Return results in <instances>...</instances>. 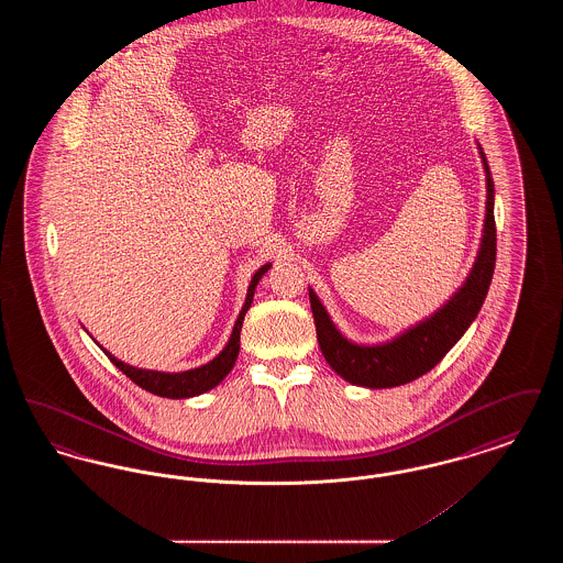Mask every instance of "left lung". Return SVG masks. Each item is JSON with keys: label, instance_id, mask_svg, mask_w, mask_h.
Here are the masks:
<instances>
[{"label": "left lung", "instance_id": "left-lung-1", "mask_svg": "<svg viewBox=\"0 0 563 563\" xmlns=\"http://www.w3.org/2000/svg\"><path fill=\"white\" fill-rule=\"evenodd\" d=\"M479 154L487 186L482 246L464 285L427 321L418 322L416 327L407 329L399 338L386 344L358 346L338 331L321 299L310 289V306L322 356L331 365V369L350 384L367 388H393L418 379L454 349L455 342L466 333L471 322L479 314L496 266L494 181L482 147Z\"/></svg>", "mask_w": 563, "mask_h": 563}]
</instances>
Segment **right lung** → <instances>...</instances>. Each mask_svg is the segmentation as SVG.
I'll return each mask as SVG.
<instances>
[{
	"instance_id": "add662e5",
	"label": "right lung",
	"mask_w": 563,
	"mask_h": 563,
	"mask_svg": "<svg viewBox=\"0 0 563 563\" xmlns=\"http://www.w3.org/2000/svg\"><path fill=\"white\" fill-rule=\"evenodd\" d=\"M269 269V264L262 266L253 274L251 278V285L246 289V299H244V306H242L241 314L236 319V324L232 329V335L225 344V349L221 350L217 356H214L211 363L202 365V367H196V369H188V372H179V374H164V372H154V369H139L133 365H126L122 361H118L111 352L103 349V352L108 354L109 361L126 375L131 377L136 386H141L143 390L152 393V395H158V397H166V399H189V397H196V395H202L207 390L214 388L225 375L232 372L236 358H239V352H241V329L242 321H244V314L246 310L251 308V301H253V294H255V287L257 283L262 280V276Z\"/></svg>"
}]
</instances>
